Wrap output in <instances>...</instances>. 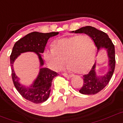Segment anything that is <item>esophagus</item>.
I'll use <instances>...</instances> for the list:
<instances>
[{
    "mask_svg": "<svg viewBox=\"0 0 123 123\" xmlns=\"http://www.w3.org/2000/svg\"><path fill=\"white\" fill-rule=\"evenodd\" d=\"M63 75L64 76V77H68V78H71V77H72L73 76V75L68 74H67V73H63Z\"/></svg>",
    "mask_w": 123,
    "mask_h": 123,
    "instance_id": "esophagus-1",
    "label": "esophagus"
}]
</instances>
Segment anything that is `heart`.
Listing matches in <instances>:
<instances>
[{"instance_id":"b5f03b06","label":"heart","mask_w":123,"mask_h":123,"mask_svg":"<svg viewBox=\"0 0 123 123\" xmlns=\"http://www.w3.org/2000/svg\"><path fill=\"white\" fill-rule=\"evenodd\" d=\"M96 47L92 38L87 35H75L55 41L53 47L44 51L43 56L54 71H59L64 66L79 74L85 73L93 65Z\"/></svg>"}]
</instances>
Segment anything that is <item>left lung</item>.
Instances as JSON below:
<instances>
[{
	"label": "left lung",
	"mask_w": 123,
	"mask_h": 123,
	"mask_svg": "<svg viewBox=\"0 0 123 123\" xmlns=\"http://www.w3.org/2000/svg\"><path fill=\"white\" fill-rule=\"evenodd\" d=\"M70 32L86 34L92 38L97 48V55L103 49L105 50L107 54L108 70L106 73L103 75L97 74L96 62L91 70L83 76V85L79 92L83 94H95L107 85L113 74L116 64L114 46L105 33L92 26H85Z\"/></svg>",
	"instance_id": "obj_1"
}]
</instances>
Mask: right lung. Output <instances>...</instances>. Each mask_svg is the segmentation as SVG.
<instances>
[{
    "instance_id": "obj_1",
    "label": "right lung",
    "mask_w": 123,
    "mask_h": 123,
    "mask_svg": "<svg viewBox=\"0 0 123 123\" xmlns=\"http://www.w3.org/2000/svg\"><path fill=\"white\" fill-rule=\"evenodd\" d=\"M59 32L47 33L34 31L27 34L16 42L13 47L10 56L12 76L13 84L18 92L25 99L34 103H42L49 98L51 91V82L59 74L46 67H43L44 62L42 57L47 41L51 37L59 35ZM33 52L37 55L40 62V69L35 80L29 86L19 83V79L14 73L13 63L21 53Z\"/></svg>"
}]
</instances>
